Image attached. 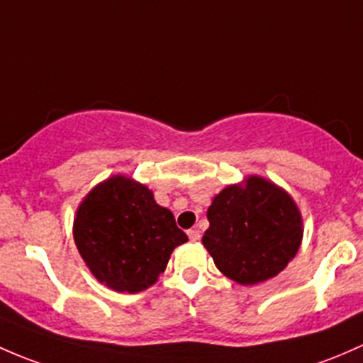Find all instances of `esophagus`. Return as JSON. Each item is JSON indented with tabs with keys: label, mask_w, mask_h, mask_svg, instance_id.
<instances>
[{
	"label": "esophagus",
	"mask_w": 363,
	"mask_h": 363,
	"mask_svg": "<svg viewBox=\"0 0 363 363\" xmlns=\"http://www.w3.org/2000/svg\"><path fill=\"white\" fill-rule=\"evenodd\" d=\"M186 236H189L190 241H199V239H201L199 230H196V229H190L189 233H186Z\"/></svg>",
	"instance_id": "esophagus-1"
}]
</instances>
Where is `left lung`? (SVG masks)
<instances>
[{
  "instance_id": "8db88e82",
  "label": "left lung",
  "mask_w": 363,
  "mask_h": 363,
  "mask_svg": "<svg viewBox=\"0 0 363 363\" xmlns=\"http://www.w3.org/2000/svg\"><path fill=\"white\" fill-rule=\"evenodd\" d=\"M204 233L215 265L241 285L274 278L289 265L302 239L301 213L292 197L264 178L227 186L208 208Z\"/></svg>"
}]
</instances>
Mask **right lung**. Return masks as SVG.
I'll return each instance as SVG.
<instances>
[{
    "mask_svg": "<svg viewBox=\"0 0 363 363\" xmlns=\"http://www.w3.org/2000/svg\"><path fill=\"white\" fill-rule=\"evenodd\" d=\"M74 242L92 274L117 292H141L189 241L145 185L113 177L91 190L74 218Z\"/></svg>",
    "mask_w": 363,
    "mask_h": 363,
    "instance_id": "obj_1",
    "label": "right lung"
}]
</instances>
